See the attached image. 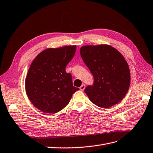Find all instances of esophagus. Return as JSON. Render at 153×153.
I'll return each instance as SVG.
<instances>
[{"mask_svg": "<svg viewBox=\"0 0 153 153\" xmlns=\"http://www.w3.org/2000/svg\"><path fill=\"white\" fill-rule=\"evenodd\" d=\"M85 84H82V85L80 87V91H84V90L85 89Z\"/></svg>", "mask_w": 153, "mask_h": 153, "instance_id": "34e87169", "label": "esophagus"}]
</instances>
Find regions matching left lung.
<instances>
[{"label":"left lung","mask_w":153,"mask_h":153,"mask_svg":"<svg viewBox=\"0 0 153 153\" xmlns=\"http://www.w3.org/2000/svg\"><path fill=\"white\" fill-rule=\"evenodd\" d=\"M80 52L94 77L93 85L85 89L91 102L103 108L119 103L130 85V72L123 55L108 45L83 46Z\"/></svg>","instance_id":"left-lung-1"}]
</instances>
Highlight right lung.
Returning <instances> with one entry per match:
<instances>
[{
  "label": "right lung",
  "instance_id": "1",
  "mask_svg": "<svg viewBox=\"0 0 153 153\" xmlns=\"http://www.w3.org/2000/svg\"><path fill=\"white\" fill-rule=\"evenodd\" d=\"M76 48V45L47 48L30 64L25 78L26 93L30 102L42 112H59L79 90L73 85L71 74L66 72Z\"/></svg>",
  "mask_w": 153,
  "mask_h": 153
}]
</instances>
